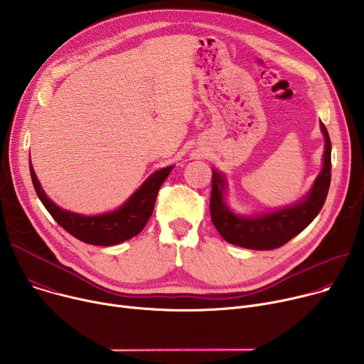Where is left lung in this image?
I'll return each instance as SVG.
<instances>
[{"label":"left lung","instance_id":"obj_1","mask_svg":"<svg viewBox=\"0 0 364 364\" xmlns=\"http://www.w3.org/2000/svg\"><path fill=\"white\" fill-rule=\"evenodd\" d=\"M321 130L325 138L322 170L311 191L293 206L255 216L235 215L223 199L225 177L212 168L210 218L225 241L248 250H276L301 234L316 218L331 183V141L323 123H321Z\"/></svg>","mask_w":364,"mask_h":364}]
</instances>
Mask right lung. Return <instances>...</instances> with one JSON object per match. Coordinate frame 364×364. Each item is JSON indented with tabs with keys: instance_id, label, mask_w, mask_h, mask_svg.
Instances as JSON below:
<instances>
[{
	"instance_id": "1",
	"label": "right lung",
	"mask_w": 364,
	"mask_h": 364,
	"mask_svg": "<svg viewBox=\"0 0 364 364\" xmlns=\"http://www.w3.org/2000/svg\"><path fill=\"white\" fill-rule=\"evenodd\" d=\"M30 164V176L41 202L52 218L77 240L91 245H116L138 235L149 220L159 187L173 170L165 167L149 176L145 183L132 194L119 209L95 216L73 213L56 206L45 194L35 170Z\"/></svg>"
}]
</instances>
